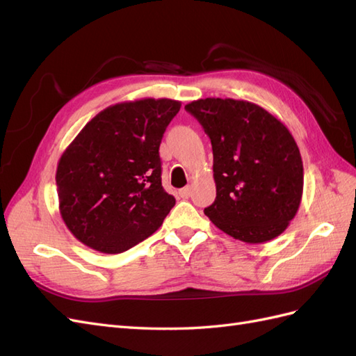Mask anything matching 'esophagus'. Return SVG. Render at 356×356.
<instances>
[{
    "mask_svg": "<svg viewBox=\"0 0 356 356\" xmlns=\"http://www.w3.org/2000/svg\"><path fill=\"white\" fill-rule=\"evenodd\" d=\"M179 196H181L182 199H188V197L191 196V187L181 188V190H179Z\"/></svg>",
    "mask_w": 356,
    "mask_h": 356,
    "instance_id": "esophagus-1",
    "label": "esophagus"
}]
</instances>
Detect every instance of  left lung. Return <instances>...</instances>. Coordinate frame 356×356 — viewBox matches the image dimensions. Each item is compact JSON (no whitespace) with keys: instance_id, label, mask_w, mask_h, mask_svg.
Wrapping results in <instances>:
<instances>
[{"instance_id":"8db88e82","label":"left lung","mask_w":356,"mask_h":356,"mask_svg":"<svg viewBox=\"0 0 356 356\" xmlns=\"http://www.w3.org/2000/svg\"><path fill=\"white\" fill-rule=\"evenodd\" d=\"M211 139L217 197L204 215L246 243L277 238L298 211L303 161L288 127L260 105L230 98L186 105Z\"/></svg>"}]
</instances>
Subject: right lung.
Here are the masks:
<instances>
[{
  "instance_id": "add662e5",
  "label": "right lung",
  "mask_w": 356,
  "mask_h": 356,
  "mask_svg": "<svg viewBox=\"0 0 356 356\" xmlns=\"http://www.w3.org/2000/svg\"><path fill=\"white\" fill-rule=\"evenodd\" d=\"M181 108L174 99L115 104L96 114L59 159V211L81 243L120 254L152 236L174 208L159 147Z\"/></svg>"
}]
</instances>
